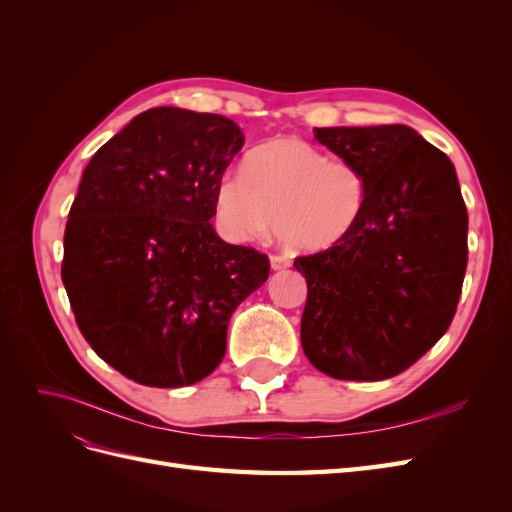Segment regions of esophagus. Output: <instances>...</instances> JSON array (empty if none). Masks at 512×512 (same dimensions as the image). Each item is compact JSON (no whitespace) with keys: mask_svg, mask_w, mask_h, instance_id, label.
I'll list each match as a JSON object with an SVG mask.
<instances>
[{"mask_svg":"<svg viewBox=\"0 0 512 512\" xmlns=\"http://www.w3.org/2000/svg\"><path fill=\"white\" fill-rule=\"evenodd\" d=\"M269 262H271V269L273 271H282V269L290 267V260L286 256H271Z\"/></svg>","mask_w":512,"mask_h":512,"instance_id":"34e87169","label":"esophagus"}]
</instances>
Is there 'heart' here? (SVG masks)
<instances>
[{"label": "heart", "mask_w": 512, "mask_h": 512, "mask_svg": "<svg viewBox=\"0 0 512 512\" xmlns=\"http://www.w3.org/2000/svg\"><path fill=\"white\" fill-rule=\"evenodd\" d=\"M367 183L361 168L331 158L297 136H275L254 147L243 175L215 190V218L232 241L275 235L294 252H327L361 224Z\"/></svg>", "instance_id": "heart-1"}]
</instances>
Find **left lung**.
<instances>
[{
  "label": "left lung",
  "instance_id": "left-lung-1",
  "mask_svg": "<svg viewBox=\"0 0 512 512\" xmlns=\"http://www.w3.org/2000/svg\"><path fill=\"white\" fill-rule=\"evenodd\" d=\"M367 183L361 224L305 275L303 352L337 380L393 378L451 327L468 265V211L453 162L408 126L314 128Z\"/></svg>",
  "mask_w": 512,
  "mask_h": 512
}]
</instances>
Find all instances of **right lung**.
Wrapping results in <instances>:
<instances>
[{
	"instance_id": "obj_1",
	"label": "right lung",
	"mask_w": 512,
	"mask_h": 512,
	"mask_svg": "<svg viewBox=\"0 0 512 512\" xmlns=\"http://www.w3.org/2000/svg\"><path fill=\"white\" fill-rule=\"evenodd\" d=\"M245 143L235 121L158 106L85 166L61 280L76 324L123 376L158 389L207 378L228 320L269 277V258L215 232V190Z\"/></svg>"
}]
</instances>
